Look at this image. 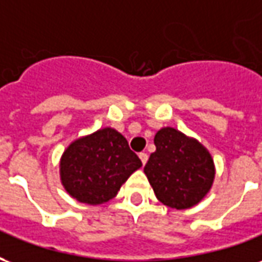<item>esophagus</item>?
I'll list each match as a JSON object with an SVG mask.
<instances>
[{
    "mask_svg": "<svg viewBox=\"0 0 262 262\" xmlns=\"http://www.w3.org/2000/svg\"><path fill=\"white\" fill-rule=\"evenodd\" d=\"M139 157H140V160H142L143 165H144V164H146V163H147V159H148L147 153H140V154H139Z\"/></svg>",
    "mask_w": 262,
    "mask_h": 262,
    "instance_id": "obj_1",
    "label": "esophagus"
}]
</instances>
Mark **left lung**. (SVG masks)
Returning a JSON list of instances; mask_svg holds the SVG:
<instances>
[{
  "label": "left lung",
  "mask_w": 262,
  "mask_h": 262,
  "mask_svg": "<svg viewBox=\"0 0 262 262\" xmlns=\"http://www.w3.org/2000/svg\"><path fill=\"white\" fill-rule=\"evenodd\" d=\"M144 172L160 202L170 208L188 209L202 201L213 184V160L201 143L172 127L154 136Z\"/></svg>",
  "instance_id": "1"
}]
</instances>
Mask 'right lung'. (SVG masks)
Listing matches in <instances>:
<instances>
[{
	"label": "right lung",
	"instance_id": "obj_1",
	"mask_svg": "<svg viewBox=\"0 0 262 262\" xmlns=\"http://www.w3.org/2000/svg\"><path fill=\"white\" fill-rule=\"evenodd\" d=\"M142 167L127 140L119 132L105 127L70 144L60 161L66 191L90 205L108 202L122 184Z\"/></svg>",
	"mask_w": 262,
	"mask_h": 262
}]
</instances>
